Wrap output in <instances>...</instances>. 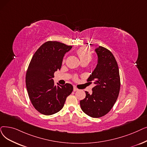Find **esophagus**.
Wrapping results in <instances>:
<instances>
[{
  "label": "esophagus",
  "instance_id": "1",
  "mask_svg": "<svg viewBox=\"0 0 147 147\" xmlns=\"http://www.w3.org/2000/svg\"><path fill=\"white\" fill-rule=\"evenodd\" d=\"M78 90H79V89H78L76 87L74 86V88H73V91H74V92H75V91H78Z\"/></svg>",
  "mask_w": 147,
  "mask_h": 147
}]
</instances>
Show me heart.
Here are the masks:
<instances>
[{"instance_id":"obj_1","label":"heart","mask_w":147,"mask_h":147,"mask_svg":"<svg viewBox=\"0 0 147 147\" xmlns=\"http://www.w3.org/2000/svg\"><path fill=\"white\" fill-rule=\"evenodd\" d=\"M77 53L79 57L80 62H87L89 63L92 59L91 53L84 48L79 49L77 51Z\"/></svg>"}]
</instances>
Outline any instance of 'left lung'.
Instances as JSON below:
<instances>
[{
  "instance_id": "1",
  "label": "left lung",
  "mask_w": 147,
  "mask_h": 147,
  "mask_svg": "<svg viewBox=\"0 0 147 147\" xmlns=\"http://www.w3.org/2000/svg\"><path fill=\"white\" fill-rule=\"evenodd\" d=\"M97 64L88 78L95 86L91 94L85 91V98L80 100L83 112L92 118L101 117L109 112L118 98L120 89L119 69L115 58L107 49L99 46L95 49Z\"/></svg>"
}]
</instances>
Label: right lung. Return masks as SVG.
I'll list each match as a JSON object with an SVG mask.
<instances>
[{
  "instance_id": "add662e5",
  "label": "right lung",
  "mask_w": 147,
  "mask_h": 147,
  "mask_svg": "<svg viewBox=\"0 0 147 147\" xmlns=\"http://www.w3.org/2000/svg\"><path fill=\"white\" fill-rule=\"evenodd\" d=\"M71 48L60 42L47 41L36 51L29 63L26 76L29 97L35 109L45 115L60 111L73 90L69 84L55 85L52 79Z\"/></svg>"
}]
</instances>
